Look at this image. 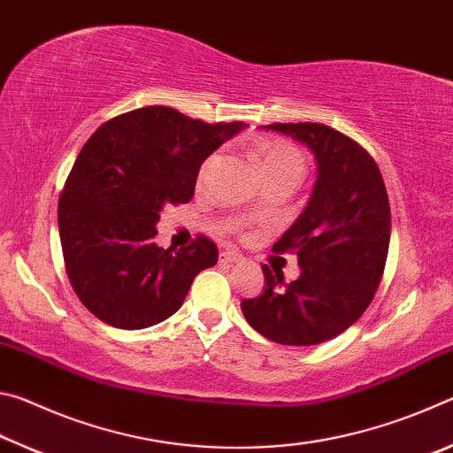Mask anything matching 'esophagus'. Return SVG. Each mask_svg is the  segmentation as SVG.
I'll return each instance as SVG.
<instances>
[{
  "label": "esophagus",
  "instance_id": "esophagus-1",
  "mask_svg": "<svg viewBox=\"0 0 453 453\" xmlns=\"http://www.w3.org/2000/svg\"><path fill=\"white\" fill-rule=\"evenodd\" d=\"M219 259L226 264H237V262H242V254H237V251H234V250H224V251H219Z\"/></svg>",
  "mask_w": 453,
  "mask_h": 453
}]
</instances>
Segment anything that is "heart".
Instances as JSON below:
<instances>
[{
	"label": "heart",
	"instance_id": "b5f03b06",
	"mask_svg": "<svg viewBox=\"0 0 453 453\" xmlns=\"http://www.w3.org/2000/svg\"><path fill=\"white\" fill-rule=\"evenodd\" d=\"M218 153H213L205 162L202 164V170H199V180H203L205 175L210 173V170L216 164ZM259 167H262L264 175H294V178L300 180L303 175V156L300 150L294 148V145L288 142H267L262 145L259 150Z\"/></svg>",
	"mask_w": 453,
	"mask_h": 453
}]
</instances>
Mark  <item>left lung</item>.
Segmentation results:
<instances>
[{
	"instance_id": "8db88e82",
	"label": "left lung",
	"mask_w": 453,
	"mask_h": 453,
	"mask_svg": "<svg viewBox=\"0 0 453 453\" xmlns=\"http://www.w3.org/2000/svg\"><path fill=\"white\" fill-rule=\"evenodd\" d=\"M264 129L308 145L318 178L302 216L273 245L294 251L300 278L283 283L264 265L265 288L242 311L267 340L316 346L346 332L373 300L392 234L388 191L378 164L348 135L311 121Z\"/></svg>"
}]
</instances>
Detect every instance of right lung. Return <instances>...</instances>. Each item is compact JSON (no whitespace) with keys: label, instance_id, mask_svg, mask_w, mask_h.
Here are the masks:
<instances>
[{"label":"right lung","instance_id":"right-lung-1","mask_svg":"<svg viewBox=\"0 0 453 453\" xmlns=\"http://www.w3.org/2000/svg\"><path fill=\"white\" fill-rule=\"evenodd\" d=\"M242 121L205 124L150 105L105 121L83 145L61 191L58 224L67 278L104 324L143 329L173 316L191 281L216 265L218 248L197 235L188 248H159V211L188 203L203 159Z\"/></svg>","mask_w":453,"mask_h":453}]
</instances>
